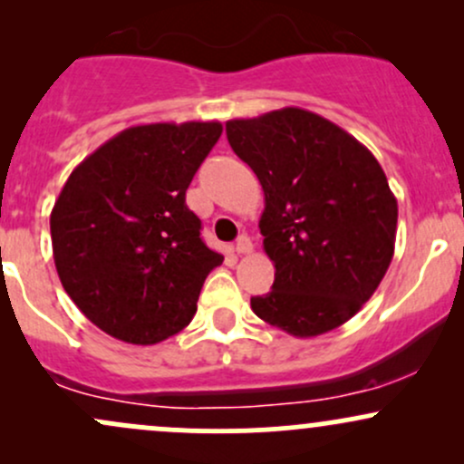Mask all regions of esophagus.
I'll list each match as a JSON object with an SVG mask.
<instances>
[{
	"mask_svg": "<svg viewBox=\"0 0 464 464\" xmlns=\"http://www.w3.org/2000/svg\"><path fill=\"white\" fill-rule=\"evenodd\" d=\"M236 250L239 255L253 253V242H250V237L248 236H239L237 242H236Z\"/></svg>",
	"mask_w": 464,
	"mask_h": 464,
	"instance_id": "obj_1",
	"label": "esophagus"
}]
</instances>
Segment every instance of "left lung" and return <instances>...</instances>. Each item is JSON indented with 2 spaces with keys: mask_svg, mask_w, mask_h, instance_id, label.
Returning <instances> with one entry per match:
<instances>
[{
  "mask_svg": "<svg viewBox=\"0 0 464 464\" xmlns=\"http://www.w3.org/2000/svg\"><path fill=\"white\" fill-rule=\"evenodd\" d=\"M233 152L262 183L259 231L273 290L250 307L296 338L332 332L384 279L397 236V198L362 143L312 111L227 121Z\"/></svg>",
  "mask_w": 464,
  "mask_h": 464,
  "instance_id": "obj_1",
  "label": "left lung"
}]
</instances>
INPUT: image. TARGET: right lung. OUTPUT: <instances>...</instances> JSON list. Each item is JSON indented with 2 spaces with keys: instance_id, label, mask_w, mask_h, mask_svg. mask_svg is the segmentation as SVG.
<instances>
[{
  "instance_id": "obj_1",
  "label": "right lung",
  "mask_w": 464,
  "mask_h": 464,
  "mask_svg": "<svg viewBox=\"0 0 464 464\" xmlns=\"http://www.w3.org/2000/svg\"><path fill=\"white\" fill-rule=\"evenodd\" d=\"M220 121L121 130L69 174L50 216L65 292L95 327L130 344H157L188 327L222 255L202 242L185 205Z\"/></svg>"
}]
</instances>
